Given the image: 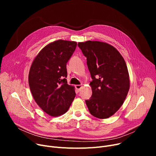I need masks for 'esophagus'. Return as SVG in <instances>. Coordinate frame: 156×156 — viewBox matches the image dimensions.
Here are the masks:
<instances>
[{
  "instance_id": "esophagus-1",
  "label": "esophagus",
  "mask_w": 156,
  "mask_h": 156,
  "mask_svg": "<svg viewBox=\"0 0 156 156\" xmlns=\"http://www.w3.org/2000/svg\"><path fill=\"white\" fill-rule=\"evenodd\" d=\"M81 87H82V85H76L75 86V88H76V90L77 92H79L80 91Z\"/></svg>"
}]
</instances>
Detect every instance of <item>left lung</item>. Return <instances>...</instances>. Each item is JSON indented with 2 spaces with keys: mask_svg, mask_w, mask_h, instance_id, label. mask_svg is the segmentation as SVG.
I'll use <instances>...</instances> for the list:
<instances>
[{
  "mask_svg": "<svg viewBox=\"0 0 156 156\" xmlns=\"http://www.w3.org/2000/svg\"><path fill=\"white\" fill-rule=\"evenodd\" d=\"M87 57L92 81V95L86 104L92 115L106 119L124 103L129 89V76L123 57L112 45L99 41L79 42Z\"/></svg>",
  "mask_w": 156,
  "mask_h": 156,
  "instance_id": "1",
  "label": "left lung"
}]
</instances>
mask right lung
<instances>
[{
	"instance_id": "obj_1",
	"label": "right lung",
	"mask_w": 156,
	"mask_h": 156,
	"mask_svg": "<svg viewBox=\"0 0 156 156\" xmlns=\"http://www.w3.org/2000/svg\"><path fill=\"white\" fill-rule=\"evenodd\" d=\"M77 43L57 40L41 50L33 61L28 75L31 94L39 107L48 115L66 112L75 99V87L69 85L66 64Z\"/></svg>"
}]
</instances>
